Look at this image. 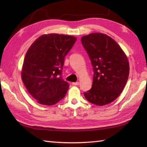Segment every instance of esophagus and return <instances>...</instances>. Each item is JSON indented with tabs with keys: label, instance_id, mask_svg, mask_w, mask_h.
<instances>
[{
	"label": "esophagus",
	"instance_id": "esophagus-1",
	"mask_svg": "<svg viewBox=\"0 0 147 147\" xmlns=\"http://www.w3.org/2000/svg\"><path fill=\"white\" fill-rule=\"evenodd\" d=\"M72 84H73V85L77 86V85H79V82H73V83H72Z\"/></svg>",
	"mask_w": 147,
	"mask_h": 147
}]
</instances>
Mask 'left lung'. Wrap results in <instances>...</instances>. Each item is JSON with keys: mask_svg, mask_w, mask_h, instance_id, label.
<instances>
[{"mask_svg": "<svg viewBox=\"0 0 147 147\" xmlns=\"http://www.w3.org/2000/svg\"><path fill=\"white\" fill-rule=\"evenodd\" d=\"M81 40L94 73L92 88L84 92V96L96 105L110 104L123 92L128 79L126 55L117 42L105 34L92 33Z\"/></svg>", "mask_w": 147, "mask_h": 147, "instance_id": "obj_1", "label": "left lung"}]
</instances>
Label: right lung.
<instances>
[{"label":"right lung","mask_w":147,"mask_h":147,"mask_svg":"<svg viewBox=\"0 0 147 147\" xmlns=\"http://www.w3.org/2000/svg\"><path fill=\"white\" fill-rule=\"evenodd\" d=\"M76 41L74 36L43 35L30 46L24 59L21 78L39 104L54 105L63 98L69 85L62 79L64 58Z\"/></svg>","instance_id":"obj_1"}]
</instances>
